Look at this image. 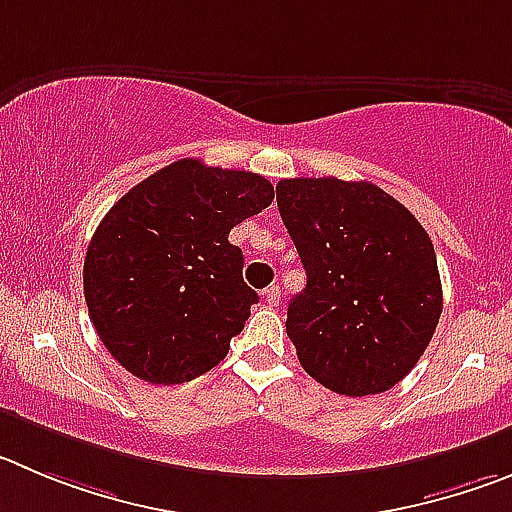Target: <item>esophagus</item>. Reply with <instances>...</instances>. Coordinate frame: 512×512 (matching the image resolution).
Listing matches in <instances>:
<instances>
[{
    "label": "esophagus",
    "mask_w": 512,
    "mask_h": 512,
    "mask_svg": "<svg viewBox=\"0 0 512 512\" xmlns=\"http://www.w3.org/2000/svg\"><path fill=\"white\" fill-rule=\"evenodd\" d=\"M262 298H265V303L270 305V308H278V305H280V288H278V285H270V288L262 290Z\"/></svg>",
    "instance_id": "34e87169"
}]
</instances>
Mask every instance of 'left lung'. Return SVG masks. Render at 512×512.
Masks as SVG:
<instances>
[{
    "label": "left lung",
    "mask_w": 512,
    "mask_h": 512,
    "mask_svg": "<svg viewBox=\"0 0 512 512\" xmlns=\"http://www.w3.org/2000/svg\"><path fill=\"white\" fill-rule=\"evenodd\" d=\"M278 209L308 275L285 323L300 366L336 394L389 391L442 315L429 234L369 181L283 179Z\"/></svg>",
    "instance_id": "left-lung-1"
}]
</instances>
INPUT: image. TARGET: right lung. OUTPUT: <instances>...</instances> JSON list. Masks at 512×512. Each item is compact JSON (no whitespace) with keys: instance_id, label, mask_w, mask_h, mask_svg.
I'll list each match as a JSON object with an SVG mask.
<instances>
[{"instance_id":"add662e5","label":"right lung","mask_w":512,"mask_h":512,"mask_svg":"<svg viewBox=\"0 0 512 512\" xmlns=\"http://www.w3.org/2000/svg\"><path fill=\"white\" fill-rule=\"evenodd\" d=\"M272 199L265 176L181 159L113 204L85 252L83 290L100 341L123 369L171 386L227 356L257 303L229 229Z\"/></svg>"}]
</instances>
